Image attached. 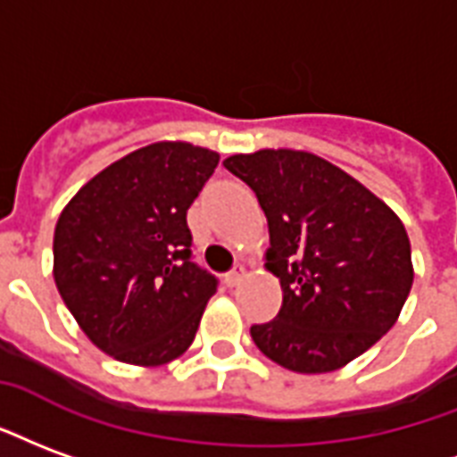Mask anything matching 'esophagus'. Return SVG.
Wrapping results in <instances>:
<instances>
[{
	"label": "esophagus",
	"mask_w": 457,
	"mask_h": 457,
	"mask_svg": "<svg viewBox=\"0 0 457 457\" xmlns=\"http://www.w3.org/2000/svg\"><path fill=\"white\" fill-rule=\"evenodd\" d=\"M245 276H246V269L242 266V263H237V266H235V269H232L228 276H225V283H228L229 288H235V286H239V283L245 280Z\"/></svg>",
	"instance_id": "34e87169"
}]
</instances>
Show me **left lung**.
Wrapping results in <instances>:
<instances>
[{
    "instance_id": "1",
    "label": "left lung",
    "mask_w": 457,
    "mask_h": 457,
    "mask_svg": "<svg viewBox=\"0 0 457 457\" xmlns=\"http://www.w3.org/2000/svg\"><path fill=\"white\" fill-rule=\"evenodd\" d=\"M269 220L276 320L252 327L263 356L293 373H332L392 329L414 280L407 229L387 203L332 162L259 150L222 162Z\"/></svg>"
}]
</instances>
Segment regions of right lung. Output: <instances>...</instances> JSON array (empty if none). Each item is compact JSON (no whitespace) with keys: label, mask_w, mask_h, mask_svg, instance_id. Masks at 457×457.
Segmentation results:
<instances>
[{"label":"right lung","mask_w":457,"mask_h":457,"mask_svg":"<svg viewBox=\"0 0 457 457\" xmlns=\"http://www.w3.org/2000/svg\"><path fill=\"white\" fill-rule=\"evenodd\" d=\"M218 162L191 143H152L87 181L57 218V290L120 363L164 366L194 344L218 278L191 262L186 211Z\"/></svg>","instance_id":"obj_1"}]
</instances>
